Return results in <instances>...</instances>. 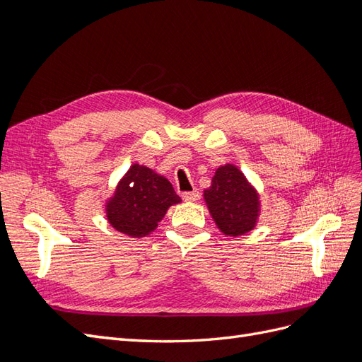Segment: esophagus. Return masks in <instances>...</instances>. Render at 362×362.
I'll return each instance as SVG.
<instances>
[{
	"mask_svg": "<svg viewBox=\"0 0 362 362\" xmlns=\"http://www.w3.org/2000/svg\"><path fill=\"white\" fill-rule=\"evenodd\" d=\"M182 199L185 202H194L199 199V191L194 189V191H188V192H183L182 194Z\"/></svg>",
	"mask_w": 362,
	"mask_h": 362,
	"instance_id": "obj_1",
	"label": "esophagus"
}]
</instances>
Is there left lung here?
<instances>
[{"mask_svg":"<svg viewBox=\"0 0 362 362\" xmlns=\"http://www.w3.org/2000/svg\"><path fill=\"white\" fill-rule=\"evenodd\" d=\"M205 200L213 219L226 236H240L256 223L257 194L236 166L225 165L216 171L211 187L205 189Z\"/></svg>","mask_w":362,"mask_h":362,"instance_id":"obj_1","label":"left lung"}]
</instances>
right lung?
Wrapping results in <instances>:
<instances>
[{"label":"right lung","instance_id":"right-lung-1","mask_svg":"<svg viewBox=\"0 0 362 362\" xmlns=\"http://www.w3.org/2000/svg\"><path fill=\"white\" fill-rule=\"evenodd\" d=\"M173 185L146 166L132 165L106 205V217L117 231L145 238L157 228L166 209L179 204Z\"/></svg>","mask_w":362,"mask_h":362}]
</instances>
